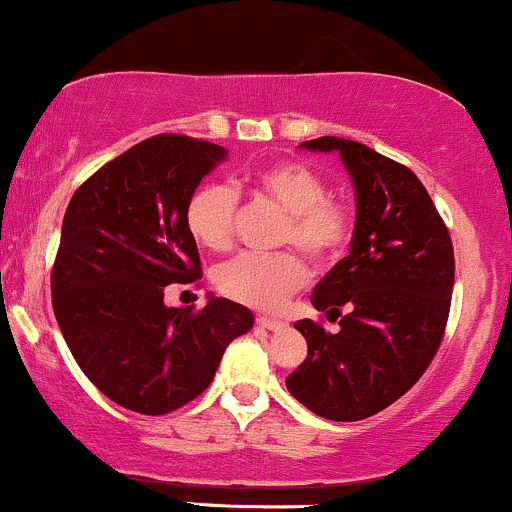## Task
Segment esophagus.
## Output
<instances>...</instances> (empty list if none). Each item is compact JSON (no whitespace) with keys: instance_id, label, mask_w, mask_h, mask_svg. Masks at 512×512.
I'll return each mask as SVG.
<instances>
[{"instance_id":"1","label":"esophagus","mask_w":512,"mask_h":512,"mask_svg":"<svg viewBox=\"0 0 512 512\" xmlns=\"http://www.w3.org/2000/svg\"><path fill=\"white\" fill-rule=\"evenodd\" d=\"M256 324L261 326V329L275 331V329H280V326H283V321H278V319H273V317H266V314H263V317H256Z\"/></svg>"}]
</instances>
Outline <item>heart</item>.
Wrapping results in <instances>:
<instances>
[{
  "label": "heart",
  "mask_w": 512,
  "mask_h": 512,
  "mask_svg": "<svg viewBox=\"0 0 512 512\" xmlns=\"http://www.w3.org/2000/svg\"><path fill=\"white\" fill-rule=\"evenodd\" d=\"M246 188L285 212L280 244H295L312 261H329L353 237L355 212L343 200H331L326 181L300 162H275L254 171ZM237 193L225 183H203L186 205V225L203 249L232 246ZM307 280V266L295 251L275 256L241 254L217 271V287L227 297L256 309L280 307Z\"/></svg>",
  "instance_id": "b5f03b06"
}]
</instances>
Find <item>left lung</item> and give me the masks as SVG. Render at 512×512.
Instances as JSON below:
<instances>
[{
  "label": "left lung",
  "mask_w": 512,
  "mask_h": 512,
  "mask_svg": "<svg viewBox=\"0 0 512 512\" xmlns=\"http://www.w3.org/2000/svg\"><path fill=\"white\" fill-rule=\"evenodd\" d=\"M336 152L355 188L350 254L314 287L338 331L302 319L307 358L285 384L329 421L375 416L421 380L438 353L455 287V251L423 183L404 164L341 137L302 142Z\"/></svg>",
  "instance_id": "left-lung-1"
}]
</instances>
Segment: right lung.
I'll list each match as a JSON object with an SVG mask.
<instances>
[{"instance_id":"add662e5","label":"right lung","mask_w":512,"mask_h":512,"mask_svg":"<svg viewBox=\"0 0 512 512\" xmlns=\"http://www.w3.org/2000/svg\"><path fill=\"white\" fill-rule=\"evenodd\" d=\"M225 147L157 135L101 166L72 195L53 268V309L82 372L125 409L162 416L203 394L222 353L254 326L241 304L166 307L200 278L186 205Z\"/></svg>"}]
</instances>
